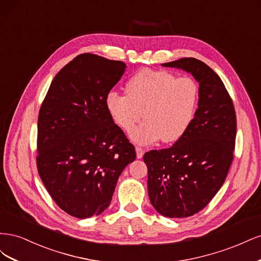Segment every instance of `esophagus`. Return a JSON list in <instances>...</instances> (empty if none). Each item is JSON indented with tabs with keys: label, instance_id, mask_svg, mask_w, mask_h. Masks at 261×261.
<instances>
[{
	"label": "esophagus",
	"instance_id": "esophagus-1",
	"mask_svg": "<svg viewBox=\"0 0 261 261\" xmlns=\"http://www.w3.org/2000/svg\"><path fill=\"white\" fill-rule=\"evenodd\" d=\"M144 153H145V149L139 147V146H137V147H136V155H137L138 159H140V158H143Z\"/></svg>",
	"mask_w": 261,
	"mask_h": 261
}]
</instances>
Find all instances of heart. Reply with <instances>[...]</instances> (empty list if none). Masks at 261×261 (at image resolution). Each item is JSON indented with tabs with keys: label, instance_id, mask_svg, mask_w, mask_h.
Returning <instances> with one entry per match:
<instances>
[{
	"label": "heart",
	"instance_id": "1",
	"mask_svg": "<svg viewBox=\"0 0 261 261\" xmlns=\"http://www.w3.org/2000/svg\"><path fill=\"white\" fill-rule=\"evenodd\" d=\"M125 91L108 93V112L128 134L144 116L146 121L132 135L140 144L160 138L163 143L178 140L193 122L199 97L198 85L192 77L149 68L133 75Z\"/></svg>",
	"mask_w": 261,
	"mask_h": 261
}]
</instances>
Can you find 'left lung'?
<instances>
[{
    "label": "left lung",
    "mask_w": 261,
    "mask_h": 261,
    "mask_svg": "<svg viewBox=\"0 0 261 261\" xmlns=\"http://www.w3.org/2000/svg\"><path fill=\"white\" fill-rule=\"evenodd\" d=\"M162 65L191 73L199 83V101L174 145L144 154L148 194L160 215L187 218L206 207L224 183L233 161L236 114L223 82L203 62L184 58Z\"/></svg>",
    "instance_id": "obj_1"
}]
</instances>
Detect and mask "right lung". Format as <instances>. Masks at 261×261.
Here are the masks:
<instances>
[{
  "instance_id": "1",
  "label": "right lung",
  "mask_w": 261,
  "mask_h": 261,
  "mask_svg": "<svg viewBox=\"0 0 261 261\" xmlns=\"http://www.w3.org/2000/svg\"><path fill=\"white\" fill-rule=\"evenodd\" d=\"M126 65L80 54L53 78L38 116L37 169L54 202L78 219L111 202L135 147L109 114L108 93Z\"/></svg>"
}]
</instances>
